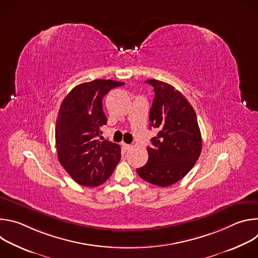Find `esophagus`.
Returning <instances> with one entry per match:
<instances>
[{
	"mask_svg": "<svg viewBox=\"0 0 258 258\" xmlns=\"http://www.w3.org/2000/svg\"><path fill=\"white\" fill-rule=\"evenodd\" d=\"M122 145H123V147H124V149H125V150H131V149L133 148V146H132V145H130V144H125V143H123Z\"/></svg>",
	"mask_w": 258,
	"mask_h": 258,
	"instance_id": "34e87169",
	"label": "esophagus"
}]
</instances>
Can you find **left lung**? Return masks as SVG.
Instances as JSON below:
<instances>
[{
    "mask_svg": "<svg viewBox=\"0 0 258 258\" xmlns=\"http://www.w3.org/2000/svg\"><path fill=\"white\" fill-rule=\"evenodd\" d=\"M155 97L150 109V126L158 130L147 147L148 162L137 169L146 181L168 187L185 176L195 165L202 150V139L195 110L172 86L148 80Z\"/></svg>",
    "mask_w": 258,
    "mask_h": 258,
    "instance_id": "1",
    "label": "left lung"
}]
</instances>
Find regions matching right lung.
Returning a JSON list of instances; mask_svg holds the SVG:
<instances>
[{"label":"right lung","instance_id":"obj_1","mask_svg":"<svg viewBox=\"0 0 258 258\" xmlns=\"http://www.w3.org/2000/svg\"><path fill=\"white\" fill-rule=\"evenodd\" d=\"M111 80H95L73 88L63 100L56 120L58 159L69 175L86 187H97L112 174L120 160V146L98 137L107 123L102 100L113 88Z\"/></svg>","mask_w":258,"mask_h":258}]
</instances>
